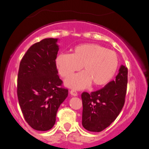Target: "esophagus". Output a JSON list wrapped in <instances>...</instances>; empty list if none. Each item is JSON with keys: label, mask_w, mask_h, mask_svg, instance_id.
Wrapping results in <instances>:
<instances>
[{"label": "esophagus", "mask_w": 149, "mask_h": 149, "mask_svg": "<svg viewBox=\"0 0 149 149\" xmlns=\"http://www.w3.org/2000/svg\"><path fill=\"white\" fill-rule=\"evenodd\" d=\"M70 94H71L72 96H73V97H77L78 96V93L76 92V90H71V91H70Z\"/></svg>", "instance_id": "34e87169"}]
</instances>
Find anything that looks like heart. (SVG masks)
Returning a JSON list of instances; mask_svg holds the SVG:
<instances>
[{
    "mask_svg": "<svg viewBox=\"0 0 149 149\" xmlns=\"http://www.w3.org/2000/svg\"><path fill=\"white\" fill-rule=\"evenodd\" d=\"M57 68L64 78H68L81 66L84 71L71 76L65 84L70 88L82 89L91 83L96 87L109 83L118 67L117 54L97 44L76 46L72 54H60L55 60Z\"/></svg>",
    "mask_w": 149,
    "mask_h": 149,
    "instance_id": "obj_1",
    "label": "heart"
}]
</instances>
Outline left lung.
I'll return each instance as SVG.
<instances>
[{
    "label": "left lung",
    "mask_w": 149,
    "mask_h": 149,
    "mask_svg": "<svg viewBox=\"0 0 149 149\" xmlns=\"http://www.w3.org/2000/svg\"><path fill=\"white\" fill-rule=\"evenodd\" d=\"M127 84V68L122 65L115 81L102 89L81 94L82 125L91 132H100L113 123L125 104Z\"/></svg>",
    "instance_id": "8db88e82"
}]
</instances>
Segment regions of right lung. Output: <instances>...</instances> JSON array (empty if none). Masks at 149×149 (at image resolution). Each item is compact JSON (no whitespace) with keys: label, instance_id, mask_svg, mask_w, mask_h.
I'll use <instances>...</instances> for the list:
<instances>
[{"label":"right lung","instance_id":"add662e5","mask_svg":"<svg viewBox=\"0 0 149 149\" xmlns=\"http://www.w3.org/2000/svg\"><path fill=\"white\" fill-rule=\"evenodd\" d=\"M58 39L46 38L30 47L24 55L18 73L17 94L26 123L33 129L47 131L56 120L60 105L68 90L61 88L55 59Z\"/></svg>","mask_w":149,"mask_h":149}]
</instances>
